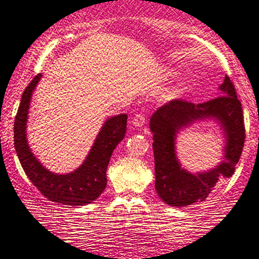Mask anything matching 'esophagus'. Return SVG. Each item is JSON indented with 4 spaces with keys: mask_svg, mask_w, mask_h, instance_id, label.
Listing matches in <instances>:
<instances>
[{
    "mask_svg": "<svg viewBox=\"0 0 259 259\" xmlns=\"http://www.w3.org/2000/svg\"><path fill=\"white\" fill-rule=\"evenodd\" d=\"M132 123H133V125H134V126H136V127H141V126H143V125H145V123H146V118H145V116H143V114H141V113H137V114H135V116L133 117Z\"/></svg>",
    "mask_w": 259,
    "mask_h": 259,
    "instance_id": "obj_1",
    "label": "esophagus"
}]
</instances>
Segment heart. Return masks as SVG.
<instances>
[{"label":"heart","mask_w":259,"mask_h":259,"mask_svg":"<svg viewBox=\"0 0 259 259\" xmlns=\"http://www.w3.org/2000/svg\"><path fill=\"white\" fill-rule=\"evenodd\" d=\"M176 75V71H173L172 69H168L167 71H165V76H167V77H172V76H175Z\"/></svg>","instance_id":"obj_1"}]
</instances>
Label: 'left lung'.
<instances>
[{
	"instance_id": "left-lung-1",
	"label": "left lung",
	"mask_w": 259,
	"mask_h": 259,
	"mask_svg": "<svg viewBox=\"0 0 259 259\" xmlns=\"http://www.w3.org/2000/svg\"><path fill=\"white\" fill-rule=\"evenodd\" d=\"M219 91L221 96L201 104L172 100L156 111L149 120L155 161V190L171 207H186L202 202L221 179L235 171L245 142L243 109L234 86L226 75ZM214 121L224 139L222 161L211 169L190 172L176 155V137L195 123Z\"/></svg>"
}]
</instances>
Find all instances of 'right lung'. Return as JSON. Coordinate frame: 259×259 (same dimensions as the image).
Segmentation results:
<instances>
[{
    "mask_svg": "<svg viewBox=\"0 0 259 259\" xmlns=\"http://www.w3.org/2000/svg\"><path fill=\"white\" fill-rule=\"evenodd\" d=\"M42 75L38 74L22 93L14 122V147L26 176L48 199L64 205H86L106 188V169L114 148L124 139L127 114L112 116L104 122L83 162L69 173H55L32 152L27 140V120L32 94Z\"/></svg>",
    "mask_w": 259,
    "mask_h": 259,
    "instance_id": "right-lung-1",
    "label": "right lung"
}]
</instances>
